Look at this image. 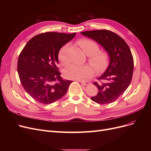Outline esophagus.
Listing matches in <instances>:
<instances>
[{
  "mask_svg": "<svg viewBox=\"0 0 151 151\" xmlns=\"http://www.w3.org/2000/svg\"><path fill=\"white\" fill-rule=\"evenodd\" d=\"M81 83L83 86H88V85H90V84H91V83H88V82H85V81H81Z\"/></svg>",
  "mask_w": 151,
  "mask_h": 151,
  "instance_id": "obj_1",
  "label": "esophagus"
}]
</instances>
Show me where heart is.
I'll use <instances>...</instances> for the list:
<instances>
[{"mask_svg": "<svg viewBox=\"0 0 151 151\" xmlns=\"http://www.w3.org/2000/svg\"><path fill=\"white\" fill-rule=\"evenodd\" d=\"M80 47L89 57L91 64H72L64 71V76L67 79L77 81H83L92 77L94 74V68L98 72H102L108 68L109 63V55L107 52L99 50V45L94 41L82 38L77 42ZM66 46L62 47L58 53V60L63 65H67L69 60L66 56Z\"/></svg>", "mask_w": 151, "mask_h": 151, "instance_id": "heart-1", "label": "heart"}]
</instances>
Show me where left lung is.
<instances>
[{
    "mask_svg": "<svg viewBox=\"0 0 151 151\" xmlns=\"http://www.w3.org/2000/svg\"><path fill=\"white\" fill-rule=\"evenodd\" d=\"M81 34L101 45L110 59L106 70L98 78L100 83H93L99 91L91 99L101 104L113 103L123 94L132 81L134 58L130 49L120 36L107 29L84 31Z\"/></svg>",
    "mask_w": 151,
    "mask_h": 151,
    "instance_id": "obj_1",
    "label": "left lung"
}]
</instances>
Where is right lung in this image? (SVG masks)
<instances>
[{
	"label": "right lung",
	"mask_w": 151,
	"mask_h": 151,
	"mask_svg": "<svg viewBox=\"0 0 151 151\" xmlns=\"http://www.w3.org/2000/svg\"><path fill=\"white\" fill-rule=\"evenodd\" d=\"M76 34H39L32 38L20 53L17 72L21 83L36 101L44 104L52 103L67 93L72 81L61 77L57 67L58 55Z\"/></svg>",
	"instance_id": "1"
}]
</instances>
